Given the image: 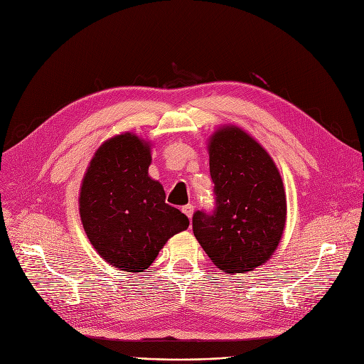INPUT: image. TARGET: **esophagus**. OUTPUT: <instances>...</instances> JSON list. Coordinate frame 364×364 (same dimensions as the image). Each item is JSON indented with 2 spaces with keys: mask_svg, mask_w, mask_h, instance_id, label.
<instances>
[{
  "mask_svg": "<svg viewBox=\"0 0 364 364\" xmlns=\"http://www.w3.org/2000/svg\"><path fill=\"white\" fill-rule=\"evenodd\" d=\"M193 205L192 203H188V205H186V206H183V213L188 217V220H192V217H193Z\"/></svg>",
  "mask_w": 364,
  "mask_h": 364,
  "instance_id": "34e87169",
  "label": "esophagus"
}]
</instances>
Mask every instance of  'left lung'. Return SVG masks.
Masks as SVG:
<instances>
[{"mask_svg": "<svg viewBox=\"0 0 364 364\" xmlns=\"http://www.w3.org/2000/svg\"><path fill=\"white\" fill-rule=\"evenodd\" d=\"M208 153L215 209L195 213V237L220 270H255L272 258L284 232L286 193L279 168L236 125L218 127L208 139Z\"/></svg>", "mask_w": 364, "mask_h": 364, "instance_id": "1", "label": "left lung"}]
</instances>
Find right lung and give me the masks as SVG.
<instances>
[{
  "instance_id": "obj_1",
  "label": "right lung",
  "mask_w": 364,
  "mask_h": 364,
  "mask_svg": "<svg viewBox=\"0 0 364 364\" xmlns=\"http://www.w3.org/2000/svg\"><path fill=\"white\" fill-rule=\"evenodd\" d=\"M150 164L151 143L127 131L95 150L81 183L85 235L122 272L147 270L168 239L188 227V218L165 203L162 184L149 176Z\"/></svg>"
}]
</instances>
